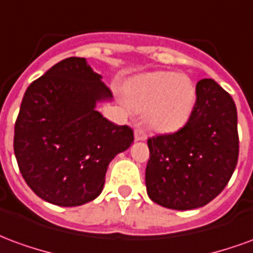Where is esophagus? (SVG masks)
<instances>
[{
    "mask_svg": "<svg viewBox=\"0 0 253 253\" xmlns=\"http://www.w3.org/2000/svg\"><path fill=\"white\" fill-rule=\"evenodd\" d=\"M134 138H135V141H146L148 135H146V132H145L143 128L137 127V128L134 130Z\"/></svg>",
    "mask_w": 253,
    "mask_h": 253,
    "instance_id": "obj_1",
    "label": "esophagus"
}]
</instances>
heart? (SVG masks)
Returning <instances> with one entry per match:
<instances>
[{
  "label": "heart",
  "instance_id": "obj_1",
  "mask_svg": "<svg viewBox=\"0 0 253 253\" xmlns=\"http://www.w3.org/2000/svg\"><path fill=\"white\" fill-rule=\"evenodd\" d=\"M130 110L143 114L149 126L172 131L190 119L196 103V86L176 72H150L134 77L125 89Z\"/></svg>",
  "mask_w": 253,
  "mask_h": 253
}]
</instances>
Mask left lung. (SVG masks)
<instances>
[{
	"mask_svg": "<svg viewBox=\"0 0 253 253\" xmlns=\"http://www.w3.org/2000/svg\"><path fill=\"white\" fill-rule=\"evenodd\" d=\"M145 172L149 198L172 210H192L226 187L239 159L237 110L230 94L211 78L196 84L190 119L175 134L148 139Z\"/></svg>",
	"mask_w": 253,
	"mask_h": 253,
	"instance_id": "left-lung-1",
	"label": "left lung"
}]
</instances>
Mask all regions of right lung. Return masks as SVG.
<instances>
[{
    "label": "right lung",
    "mask_w": 253,
    "mask_h": 253,
    "mask_svg": "<svg viewBox=\"0 0 253 253\" xmlns=\"http://www.w3.org/2000/svg\"><path fill=\"white\" fill-rule=\"evenodd\" d=\"M85 58H66L27 88L14 125V156L25 183L43 201L63 207L93 201L116 154L134 142L96 110L112 100Z\"/></svg>",
    "instance_id": "add662e5"
}]
</instances>
